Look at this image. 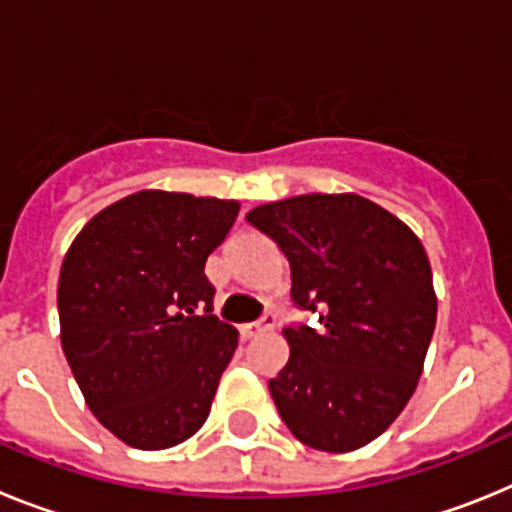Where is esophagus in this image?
<instances>
[{"label": "esophagus", "instance_id": "obj_1", "mask_svg": "<svg viewBox=\"0 0 512 512\" xmlns=\"http://www.w3.org/2000/svg\"><path fill=\"white\" fill-rule=\"evenodd\" d=\"M274 325H277V318H274L271 312H266V315L259 320V323H248V325H243L241 330H243V336L253 338V336H261V333H266V330H271V328H274Z\"/></svg>", "mask_w": 512, "mask_h": 512}]
</instances>
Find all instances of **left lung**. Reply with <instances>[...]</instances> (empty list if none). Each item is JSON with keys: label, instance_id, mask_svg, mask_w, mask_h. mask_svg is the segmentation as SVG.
I'll use <instances>...</instances> for the list:
<instances>
[{"label": "left lung", "instance_id": "obj_1", "mask_svg": "<svg viewBox=\"0 0 512 512\" xmlns=\"http://www.w3.org/2000/svg\"><path fill=\"white\" fill-rule=\"evenodd\" d=\"M287 256L292 302L318 328H284L269 392L292 436L328 454L382 436L423 374L438 300L418 235L361 194H297L246 215Z\"/></svg>", "mask_w": 512, "mask_h": 512}]
</instances>
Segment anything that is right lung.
<instances>
[{
  "instance_id": "right-lung-1",
  "label": "right lung",
  "mask_w": 512,
  "mask_h": 512,
  "mask_svg": "<svg viewBox=\"0 0 512 512\" xmlns=\"http://www.w3.org/2000/svg\"><path fill=\"white\" fill-rule=\"evenodd\" d=\"M238 200L140 189L89 220L58 277L61 346L94 418L140 451L200 431L238 348L205 261Z\"/></svg>"
}]
</instances>
